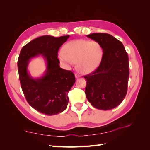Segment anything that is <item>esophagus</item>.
Wrapping results in <instances>:
<instances>
[{
    "label": "esophagus",
    "mask_w": 150,
    "mask_h": 150,
    "mask_svg": "<svg viewBox=\"0 0 150 150\" xmlns=\"http://www.w3.org/2000/svg\"><path fill=\"white\" fill-rule=\"evenodd\" d=\"M81 77V75H79V74H77V73H75V77L76 78H79V77Z\"/></svg>",
    "instance_id": "34e87169"
}]
</instances>
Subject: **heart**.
<instances>
[{"label": "heart", "mask_w": 150, "mask_h": 150, "mask_svg": "<svg viewBox=\"0 0 150 150\" xmlns=\"http://www.w3.org/2000/svg\"><path fill=\"white\" fill-rule=\"evenodd\" d=\"M59 53V58L67 65L77 63V69L82 73L94 71L99 66L103 50L97 41L77 39L69 41Z\"/></svg>", "instance_id": "heart-1"}]
</instances>
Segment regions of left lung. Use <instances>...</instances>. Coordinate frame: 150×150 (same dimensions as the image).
<instances>
[{
	"instance_id": "left-lung-1",
	"label": "left lung",
	"mask_w": 150,
	"mask_h": 150,
	"mask_svg": "<svg viewBox=\"0 0 150 150\" xmlns=\"http://www.w3.org/2000/svg\"><path fill=\"white\" fill-rule=\"evenodd\" d=\"M86 36L99 42L103 50L99 66L84 76L87 81L86 98L97 109H113L122 103L128 90V54L122 43L110 34L95 33Z\"/></svg>"
}]
</instances>
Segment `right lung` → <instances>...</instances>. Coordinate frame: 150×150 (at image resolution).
I'll return each mask as SVG.
<instances>
[{"mask_svg": "<svg viewBox=\"0 0 150 150\" xmlns=\"http://www.w3.org/2000/svg\"><path fill=\"white\" fill-rule=\"evenodd\" d=\"M69 35L55 37L41 36L22 47L17 66L22 90L30 106L41 113L54 115L62 112L68 106V91L75 82L74 73L60 67L59 47ZM41 55L47 62L42 77L33 78L27 71L30 60Z\"/></svg>", "mask_w": 150, "mask_h": 150, "instance_id": "right-lung-1", "label": "right lung"}]
</instances>
